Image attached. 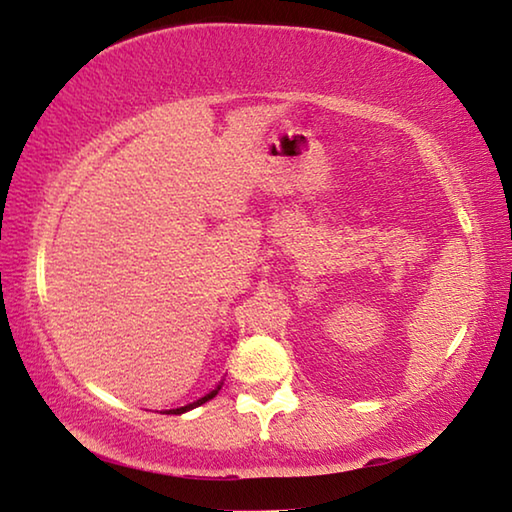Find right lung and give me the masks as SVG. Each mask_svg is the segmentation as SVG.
I'll return each mask as SVG.
<instances>
[{"label":"right lung","mask_w":512,"mask_h":512,"mask_svg":"<svg viewBox=\"0 0 512 512\" xmlns=\"http://www.w3.org/2000/svg\"><path fill=\"white\" fill-rule=\"evenodd\" d=\"M221 386H223V381H219V384H216L214 391H210L207 395H203L201 400H196V402L187 404V406H180V409H169V411H167V415H180V413H185V411H189V409H196V406H201V404H205V402H210L212 397H216V393L221 391Z\"/></svg>","instance_id":"right-lung-1"}]
</instances>
